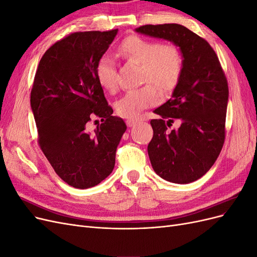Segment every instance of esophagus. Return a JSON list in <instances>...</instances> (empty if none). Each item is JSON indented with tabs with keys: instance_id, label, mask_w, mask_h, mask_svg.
<instances>
[{
	"instance_id": "esophagus-1",
	"label": "esophagus",
	"mask_w": 257,
	"mask_h": 257,
	"mask_svg": "<svg viewBox=\"0 0 257 257\" xmlns=\"http://www.w3.org/2000/svg\"><path fill=\"white\" fill-rule=\"evenodd\" d=\"M125 123H126V125H127L128 127H132V126H134L135 124L137 123V120H132V119H128V120H126V121H125Z\"/></svg>"
}]
</instances>
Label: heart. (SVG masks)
I'll list each match as a JSON object with an SVG mask.
<instances>
[{"label":"heart","instance_id":"obj_1","mask_svg":"<svg viewBox=\"0 0 257 257\" xmlns=\"http://www.w3.org/2000/svg\"><path fill=\"white\" fill-rule=\"evenodd\" d=\"M121 56L133 63L142 64L141 88L127 91L116 100L115 110L119 115L136 119L147 108L160 102V91H173L180 81L184 58L179 46L161 43L141 35H131L120 47ZM98 83L107 91H114L118 84L115 61L110 56L100 57L95 68Z\"/></svg>","mask_w":257,"mask_h":257}]
</instances>
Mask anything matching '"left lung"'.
Segmentation results:
<instances>
[{
	"instance_id": "left-lung-1",
	"label": "left lung",
	"mask_w": 257,
	"mask_h": 257,
	"mask_svg": "<svg viewBox=\"0 0 257 257\" xmlns=\"http://www.w3.org/2000/svg\"><path fill=\"white\" fill-rule=\"evenodd\" d=\"M138 33L164 38L180 47L183 72L172 97L154 110L148 145L151 165L161 178L190 183L203 177L219 158L225 141L228 83L215 51L203 37L177 23L146 25ZM180 128L169 131L173 121Z\"/></svg>"
}]
</instances>
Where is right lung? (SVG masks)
I'll return each instance as SVG.
<instances>
[{
    "label": "right lung",
    "instance_id": "1",
    "mask_svg": "<svg viewBox=\"0 0 257 257\" xmlns=\"http://www.w3.org/2000/svg\"><path fill=\"white\" fill-rule=\"evenodd\" d=\"M116 33L75 32L54 43L42 57L31 90L38 146L56 174L76 189L92 188L111 174L126 130L112 115L95 74ZM96 117L101 123L89 132Z\"/></svg>",
    "mask_w": 257,
    "mask_h": 257
}]
</instances>
